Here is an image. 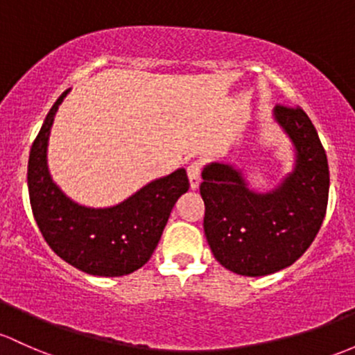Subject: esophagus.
<instances>
[{"label": "esophagus", "mask_w": 355, "mask_h": 355, "mask_svg": "<svg viewBox=\"0 0 355 355\" xmlns=\"http://www.w3.org/2000/svg\"><path fill=\"white\" fill-rule=\"evenodd\" d=\"M187 175L190 180V187L197 189L200 184V175H202V163L200 162H192L187 166Z\"/></svg>", "instance_id": "1"}]
</instances>
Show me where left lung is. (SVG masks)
I'll return each instance as SVG.
<instances>
[{"label": "left lung", "mask_w": 355, "mask_h": 355, "mask_svg": "<svg viewBox=\"0 0 355 355\" xmlns=\"http://www.w3.org/2000/svg\"><path fill=\"white\" fill-rule=\"evenodd\" d=\"M275 119L296 146V168L270 193H255L230 165L202 171L204 233L216 260L248 277L293 266L309 248L327 214V153L301 107L277 103Z\"/></svg>", "instance_id": "8db88e82"}]
</instances>
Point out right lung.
Instances as JSON below:
<instances>
[{
	"label": "right lung",
	"mask_w": 355,
	"mask_h": 355,
	"mask_svg": "<svg viewBox=\"0 0 355 355\" xmlns=\"http://www.w3.org/2000/svg\"><path fill=\"white\" fill-rule=\"evenodd\" d=\"M66 89L44 121L30 149L28 196L33 218L52 252L89 275L119 277L151 259L170 212L190 187L184 168L151 182L114 207L89 209L74 204L55 187L47 171L51 125Z\"/></svg>",
	"instance_id": "add662e5"
}]
</instances>
